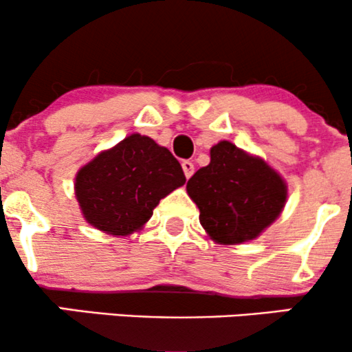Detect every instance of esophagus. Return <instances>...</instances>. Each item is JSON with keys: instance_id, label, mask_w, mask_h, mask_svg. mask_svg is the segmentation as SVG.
<instances>
[{"instance_id": "esophagus-1", "label": "esophagus", "mask_w": 352, "mask_h": 352, "mask_svg": "<svg viewBox=\"0 0 352 352\" xmlns=\"http://www.w3.org/2000/svg\"><path fill=\"white\" fill-rule=\"evenodd\" d=\"M182 168H184V173L187 179H190V177L193 175V172H195V167H193V164L190 162V160H184V162H182Z\"/></svg>"}]
</instances>
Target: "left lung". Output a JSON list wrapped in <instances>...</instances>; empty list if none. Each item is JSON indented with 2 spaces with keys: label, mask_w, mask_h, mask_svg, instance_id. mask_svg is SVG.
Returning a JSON list of instances; mask_svg holds the SVG:
<instances>
[{
  "label": "left lung",
  "mask_w": 352,
  "mask_h": 352,
  "mask_svg": "<svg viewBox=\"0 0 352 352\" xmlns=\"http://www.w3.org/2000/svg\"><path fill=\"white\" fill-rule=\"evenodd\" d=\"M200 223L215 243L238 245L260 236L280 217L288 199L283 177L261 157L221 140L210 164L187 182Z\"/></svg>",
  "instance_id": "8db88e82"
}]
</instances>
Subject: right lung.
Here are the masks:
<instances>
[{
	"label": "right lung",
	"mask_w": 352,
	"mask_h": 352,
	"mask_svg": "<svg viewBox=\"0 0 352 352\" xmlns=\"http://www.w3.org/2000/svg\"><path fill=\"white\" fill-rule=\"evenodd\" d=\"M184 184V170L168 148L132 134L84 165L74 190L87 223L125 236L142 230L159 201Z\"/></svg>",
	"instance_id": "obj_1"
}]
</instances>
